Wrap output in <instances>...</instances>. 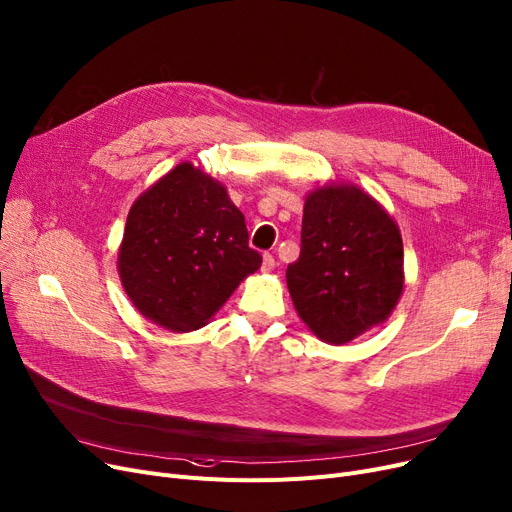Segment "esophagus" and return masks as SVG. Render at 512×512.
<instances>
[{
	"instance_id": "obj_1",
	"label": "esophagus",
	"mask_w": 512,
	"mask_h": 512,
	"mask_svg": "<svg viewBox=\"0 0 512 512\" xmlns=\"http://www.w3.org/2000/svg\"><path fill=\"white\" fill-rule=\"evenodd\" d=\"M276 268V259L272 253H263V263H261V270L263 272H272Z\"/></svg>"
}]
</instances>
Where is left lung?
I'll return each instance as SVG.
<instances>
[{"mask_svg":"<svg viewBox=\"0 0 512 512\" xmlns=\"http://www.w3.org/2000/svg\"><path fill=\"white\" fill-rule=\"evenodd\" d=\"M286 284L318 339L349 343L385 322L402 297V234L358 186L316 188L305 198L301 253L288 263Z\"/></svg>","mask_w":512,"mask_h":512,"instance_id":"8db88e82","label":"left lung"}]
</instances>
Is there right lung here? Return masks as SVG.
<instances>
[{"label": "right lung", "mask_w": 512, "mask_h": 512, "mask_svg": "<svg viewBox=\"0 0 512 512\" xmlns=\"http://www.w3.org/2000/svg\"><path fill=\"white\" fill-rule=\"evenodd\" d=\"M259 265L228 190L192 163L171 169L131 205L117 259L131 303L173 332L205 326Z\"/></svg>", "instance_id": "add662e5"}]
</instances>
